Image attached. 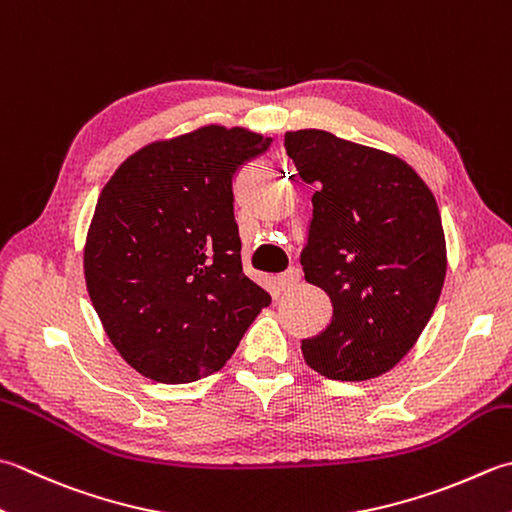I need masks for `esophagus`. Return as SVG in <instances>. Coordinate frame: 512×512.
Instances as JSON below:
<instances>
[{
    "instance_id": "obj_1",
    "label": "esophagus",
    "mask_w": 512,
    "mask_h": 512,
    "mask_svg": "<svg viewBox=\"0 0 512 512\" xmlns=\"http://www.w3.org/2000/svg\"><path fill=\"white\" fill-rule=\"evenodd\" d=\"M299 279H302V275H299V270L297 268H288L286 273H282V275L277 277V286H279V290H293L299 284Z\"/></svg>"
}]
</instances>
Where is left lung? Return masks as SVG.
I'll return each mask as SVG.
<instances>
[{
	"instance_id": "1",
	"label": "left lung",
	"mask_w": 512,
	"mask_h": 512,
	"mask_svg": "<svg viewBox=\"0 0 512 512\" xmlns=\"http://www.w3.org/2000/svg\"><path fill=\"white\" fill-rule=\"evenodd\" d=\"M284 148L317 188L304 277L333 304L324 333L302 342L306 364L337 382L384 375L415 346L442 295L446 237L435 195L404 159L326 130H288Z\"/></svg>"
}]
</instances>
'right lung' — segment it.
Segmentation results:
<instances>
[{
	"label": "right lung",
	"instance_id": "right-lung-1",
	"mask_svg": "<svg viewBox=\"0 0 512 512\" xmlns=\"http://www.w3.org/2000/svg\"><path fill=\"white\" fill-rule=\"evenodd\" d=\"M273 139L208 124L139 148L97 199L86 288L139 375L188 384L217 373L270 295L242 270L233 177Z\"/></svg>",
	"mask_w": 512,
	"mask_h": 512
}]
</instances>
